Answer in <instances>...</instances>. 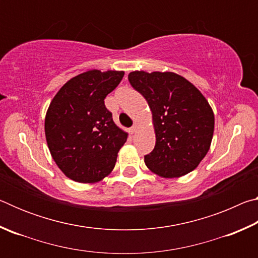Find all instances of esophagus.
Listing matches in <instances>:
<instances>
[{
  "label": "esophagus",
  "instance_id": "1",
  "mask_svg": "<svg viewBox=\"0 0 258 258\" xmlns=\"http://www.w3.org/2000/svg\"><path fill=\"white\" fill-rule=\"evenodd\" d=\"M138 130H139V124L138 123H134L130 131H131V133H132V134H135V133L138 132Z\"/></svg>",
  "mask_w": 258,
  "mask_h": 258
}]
</instances>
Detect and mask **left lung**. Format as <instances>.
<instances>
[{
	"instance_id": "8db88e82",
	"label": "left lung",
	"mask_w": 258,
	"mask_h": 258,
	"mask_svg": "<svg viewBox=\"0 0 258 258\" xmlns=\"http://www.w3.org/2000/svg\"><path fill=\"white\" fill-rule=\"evenodd\" d=\"M128 81L147 100L156 134L155 149L145 156L152 173L165 178L186 175L211 148L214 112L203 93L173 72L135 71Z\"/></svg>"
}]
</instances>
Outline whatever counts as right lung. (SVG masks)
I'll return each mask as SVG.
<instances>
[{
    "label": "right lung",
    "mask_w": 258,
    "mask_h": 258,
    "mask_svg": "<svg viewBox=\"0 0 258 258\" xmlns=\"http://www.w3.org/2000/svg\"><path fill=\"white\" fill-rule=\"evenodd\" d=\"M124 72L91 69L56 92L45 115V138L52 158L68 178L97 183L115 167L128 133L112 120L104 99Z\"/></svg>",
    "instance_id": "right-lung-1"
}]
</instances>
